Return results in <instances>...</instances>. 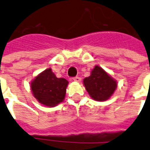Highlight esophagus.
I'll return each mask as SVG.
<instances>
[{"label": "esophagus", "instance_id": "obj_1", "mask_svg": "<svg viewBox=\"0 0 150 150\" xmlns=\"http://www.w3.org/2000/svg\"><path fill=\"white\" fill-rule=\"evenodd\" d=\"M73 80L75 81H81V78L79 76H75V77H73Z\"/></svg>", "mask_w": 150, "mask_h": 150}]
</instances>
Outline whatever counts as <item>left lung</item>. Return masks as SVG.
Here are the masks:
<instances>
[{
    "instance_id": "1",
    "label": "left lung",
    "mask_w": 150,
    "mask_h": 150,
    "mask_svg": "<svg viewBox=\"0 0 150 150\" xmlns=\"http://www.w3.org/2000/svg\"><path fill=\"white\" fill-rule=\"evenodd\" d=\"M83 82L88 94L96 101L107 100L117 86L116 81L98 65L95 67L90 76L84 79Z\"/></svg>"
}]
</instances>
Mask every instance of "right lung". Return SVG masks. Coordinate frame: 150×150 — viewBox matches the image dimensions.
<instances>
[{
	"label": "right lung",
	"mask_w": 150,
	"mask_h": 150,
	"mask_svg": "<svg viewBox=\"0 0 150 150\" xmlns=\"http://www.w3.org/2000/svg\"><path fill=\"white\" fill-rule=\"evenodd\" d=\"M68 83L66 79H58L52 69H48L35 78L31 88L40 103L47 106H54L64 99Z\"/></svg>",
	"instance_id": "obj_1"
}]
</instances>
